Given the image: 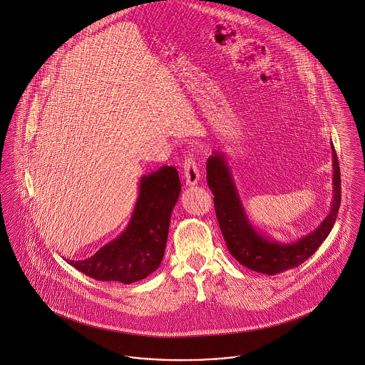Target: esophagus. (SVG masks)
Here are the masks:
<instances>
[{"label":"esophagus","instance_id":"obj_1","mask_svg":"<svg viewBox=\"0 0 365 365\" xmlns=\"http://www.w3.org/2000/svg\"><path fill=\"white\" fill-rule=\"evenodd\" d=\"M182 168H183V178L186 180V185H189V186L197 185V182L200 180V170L197 167V163H195L192 155H187L185 157Z\"/></svg>","mask_w":365,"mask_h":365}]
</instances>
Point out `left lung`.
<instances>
[{
	"label": "left lung",
	"mask_w": 365,
	"mask_h": 365,
	"mask_svg": "<svg viewBox=\"0 0 365 365\" xmlns=\"http://www.w3.org/2000/svg\"><path fill=\"white\" fill-rule=\"evenodd\" d=\"M331 148L334 160V198L331 212L313 232L290 243L271 241L260 235L252 227L241 204L226 158L217 152L209 157L207 163V180L209 189L215 195L213 202L216 217L225 237L228 252L243 267L260 274L277 275L308 260L329 237L335 225L341 205L339 163L334 146Z\"/></svg>",
	"instance_id": "obj_1"
}]
</instances>
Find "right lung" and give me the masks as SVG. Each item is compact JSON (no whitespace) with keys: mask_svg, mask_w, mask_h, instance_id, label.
<instances>
[{"mask_svg":"<svg viewBox=\"0 0 365 365\" xmlns=\"http://www.w3.org/2000/svg\"><path fill=\"white\" fill-rule=\"evenodd\" d=\"M179 194L180 180L175 167H161L142 176L135 208L122 234L94 256L67 262L96 280L130 284L149 277L164 257Z\"/></svg>","mask_w":365,"mask_h":365,"instance_id":"add662e5","label":"right lung"}]
</instances>
